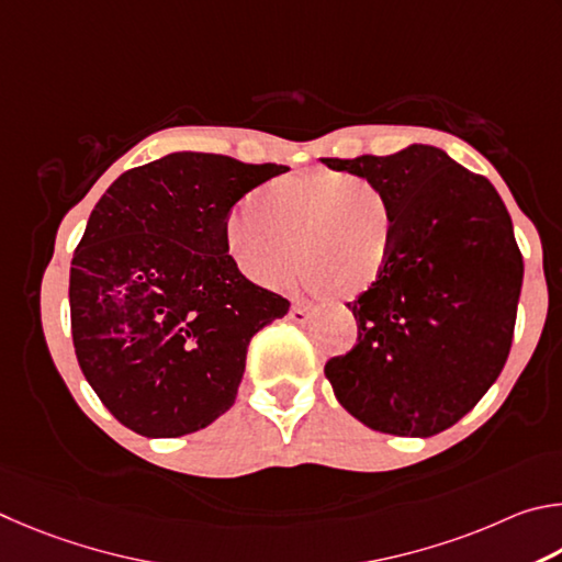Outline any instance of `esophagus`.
<instances>
[{"instance_id": "34e87169", "label": "esophagus", "mask_w": 562, "mask_h": 562, "mask_svg": "<svg viewBox=\"0 0 562 562\" xmlns=\"http://www.w3.org/2000/svg\"><path fill=\"white\" fill-rule=\"evenodd\" d=\"M289 318L293 323H306L308 321V308L303 306V303H293L291 311H289Z\"/></svg>"}]
</instances>
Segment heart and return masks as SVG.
I'll use <instances>...</instances> for the list:
<instances>
[{"label":"heart","mask_w":562,"mask_h":562,"mask_svg":"<svg viewBox=\"0 0 562 562\" xmlns=\"http://www.w3.org/2000/svg\"><path fill=\"white\" fill-rule=\"evenodd\" d=\"M395 241V212L375 184L333 170L281 177L241 202L224 246L246 279L281 289L301 263L311 293L352 299L378 283Z\"/></svg>","instance_id":"obj_1"}]
</instances>
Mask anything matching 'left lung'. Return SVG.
I'll use <instances>...</instances> for the list:
<instances>
[{
  "label": "left lung",
  "instance_id": "left-lung-1",
  "mask_svg": "<svg viewBox=\"0 0 562 562\" xmlns=\"http://www.w3.org/2000/svg\"><path fill=\"white\" fill-rule=\"evenodd\" d=\"M323 162L366 177L395 212L385 273L348 303L358 342L326 378L370 429L439 435L486 395L514 340L524 256L506 204L431 145Z\"/></svg>",
  "mask_w": 562,
  "mask_h": 562
}]
</instances>
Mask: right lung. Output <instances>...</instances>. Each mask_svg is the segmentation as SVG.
I'll return each mask as SVG.
<instances>
[{
	"label": "right lung",
	"mask_w": 562,
	"mask_h": 562,
	"mask_svg": "<svg viewBox=\"0 0 562 562\" xmlns=\"http://www.w3.org/2000/svg\"><path fill=\"white\" fill-rule=\"evenodd\" d=\"M286 165L172 153L123 172L88 216L68 303L78 366L143 437H182L234 405L251 338L291 303L224 246L234 204Z\"/></svg>",
	"instance_id": "obj_1"
}]
</instances>
